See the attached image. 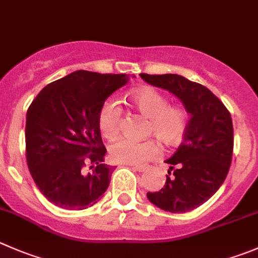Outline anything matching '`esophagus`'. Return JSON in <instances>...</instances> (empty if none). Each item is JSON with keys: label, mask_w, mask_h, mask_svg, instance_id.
Listing matches in <instances>:
<instances>
[{"label": "esophagus", "mask_w": 258, "mask_h": 258, "mask_svg": "<svg viewBox=\"0 0 258 258\" xmlns=\"http://www.w3.org/2000/svg\"><path fill=\"white\" fill-rule=\"evenodd\" d=\"M132 169L136 170V171H139V172H144L147 167L146 166H132Z\"/></svg>", "instance_id": "esophagus-1"}]
</instances>
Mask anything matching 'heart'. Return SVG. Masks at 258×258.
<instances>
[{
	"instance_id": "obj_1",
	"label": "heart",
	"mask_w": 258,
	"mask_h": 258,
	"mask_svg": "<svg viewBox=\"0 0 258 258\" xmlns=\"http://www.w3.org/2000/svg\"><path fill=\"white\" fill-rule=\"evenodd\" d=\"M132 107L147 118L145 135L154 136L165 146H176L186 134L189 116L184 107L170 106L165 94L152 87H141L127 94ZM121 108L112 99L101 107L98 124L106 139H114L119 131ZM156 141H132L119 139L109 146V157L114 162L124 165H144L159 156Z\"/></svg>"
}]
</instances>
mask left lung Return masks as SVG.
Returning <instances> with one entry per match:
<instances>
[{
	"mask_svg": "<svg viewBox=\"0 0 258 258\" xmlns=\"http://www.w3.org/2000/svg\"><path fill=\"white\" fill-rule=\"evenodd\" d=\"M140 76L146 83L174 94L190 114L184 142L166 160L170 167L164 187L147 192V198L170 213L190 212L212 198L228 174L233 154L231 113L207 87L184 77Z\"/></svg>",
	"mask_w": 258,
	"mask_h": 258,
	"instance_id": "left-lung-1",
	"label": "left lung"
}]
</instances>
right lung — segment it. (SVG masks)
Returning <instances> with one entry per match:
<instances>
[{"label": "right lung", "mask_w": 258, "mask_h": 258, "mask_svg": "<svg viewBox=\"0 0 258 258\" xmlns=\"http://www.w3.org/2000/svg\"><path fill=\"white\" fill-rule=\"evenodd\" d=\"M128 79L126 74L73 72L47 84L27 109V166L54 206L83 211L108 187L114 166L103 164L107 150L98 116L104 101Z\"/></svg>", "instance_id": "right-lung-1"}]
</instances>
